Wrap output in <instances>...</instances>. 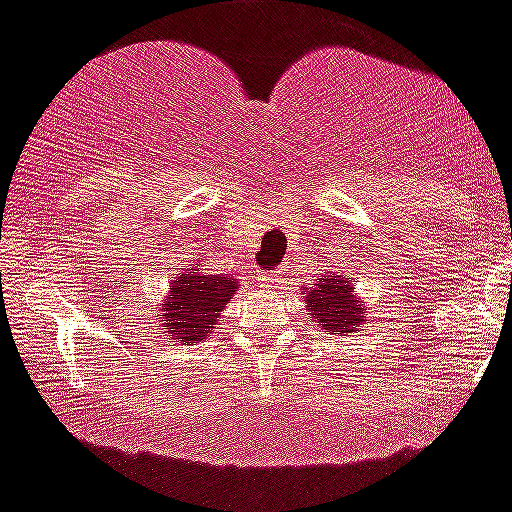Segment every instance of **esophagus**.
I'll return each instance as SVG.
<instances>
[{"mask_svg": "<svg viewBox=\"0 0 512 512\" xmlns=\"http://www.w3.org/2000/svg\"><path fill=\"white\" fill-rule=\"evenodd\" d=\"M257 279H260V282H262V284H272V282H274V279H272V277H269V274H265V272H262V274H260V277H257Z\"/></svg>", "mask_w": 512, "mask_h": 512, "instance_id": "obj_1", "label": "esophagus"}]
</instances>
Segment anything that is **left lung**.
I'll use <instances>...</instances> for the list:
<instances>
[{"label": "left lung", "instance_id": "8db88e82", "mask_svg": "<svg viewBox=\"0 0 512 512\" xmlns=\"http://www.w3.org/2000/svg\"><path fill=\"white\" fill-rule=\"evenodd\" d=\"M308 308L311 316L318 318L320 328L330 335L352 333V330L362 325V306H359L352 286L345 277H330L306 291Z\"/></svg>", "mask_w": 512, "mask_h": 512}]
</instances>
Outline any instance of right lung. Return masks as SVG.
<instances>
[{
  "instance_id": "1",
  "label": "right lung",
  "mask_w": 512,
  "mask_h": 512,
  "mask_svg": "<svg viewBox=\"0 0 512 512\" xmlns=\"http://www.w3.org/2000/svg\"><path fill=\"white\" fill-rule=\"evenodd\" d=\"M235 289H238V282L233 277H218L201 269L179 274L170 296L162 303L165 323L160 330L170 333L172 340L184 342V345L189 340H204Z\"/></svg>"
}]
</instances>
